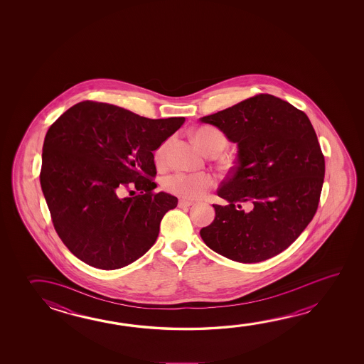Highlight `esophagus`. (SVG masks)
<instances>
[{
  "instance_id": "obj_1",
  "label": "esophagus",
  "mask_w": 364,
  "mask_h": 364,
  "mask_svg": "<svg viewBox=\"0 0 364 364\" xmlns=\"http://www.w3.org/2000/svg\"><path fill=\"white\" fill-rule=\"evenodd\" d=\"M193 204L194 203L191 202V200H185V199H180L179 203H178L179 208H188V207H191Z\"/></svg>"
}]
</instances>
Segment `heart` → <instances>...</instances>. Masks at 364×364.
Segmentation results:
<instances>
[{
    "instance_id": "1",
    "label": "heart",
    "mask_w": 364,
    "mask_h": 364,
    "mask_svg": "<svg viewBox=\"0 0 364 364\" xmlns=\"http://www.w3.org/2000/svg\"><path fill=\"white\" fill-rule=\"evenodd\" d=\"M193 138L205 154H220L228 144L226 134L212 127L198 128L193 132ZM168 144L170 141H165L156 149L155 160L157 164L166 161ZM215 184V178L210 173H175L167 176L164 183L166 191L185 199H198L203 197Z\"/></svg>"
}]
</instances>
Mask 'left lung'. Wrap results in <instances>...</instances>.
Masks as SVG:
<instances>
[{
    "mask_svg": "<svg viewBox=\"0 0 364 364\" xmlns=\"http://www.w3.org/2000/svg\"><path fill=\"white\" fill-rule=\"evenodd\" d=\"M237 144V160L217 191L213 222L200 230L205 245L239 262L275 257L296 241L315 215L325 159L306 114L259 94L200 118ZM242 202L253 209L245 213Z\"/></svg>",
    "mask_w": 364,
    "mask_h": 364,
    "instance_id": "obj_1",
    "label": "left lung"
}]
</instances>
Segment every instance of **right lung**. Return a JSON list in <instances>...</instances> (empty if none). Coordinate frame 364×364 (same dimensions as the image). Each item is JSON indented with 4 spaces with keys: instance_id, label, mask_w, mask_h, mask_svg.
<instances>
[{
    "instance_id": "right-lung-1",
    "label": "right lung",
    "mask_w": 364,
    "mask_h": 364,
    "mask_svg": "<svg viewBox=\"0 0 364 364\" xmlns=\"http://www.w3.org/2000/svg\"><path fill=\"white\" fill-rule=\"evenodd\" d=\"M184 122L149 119L86 100L50 125L41 185L54 228L75 257L113 270L136 262L155 244L162 217L178 205V198L155 193L154 151ZM129 186L139 194L120 198L121 189Z\"/></svg>"
}]
</instances>
